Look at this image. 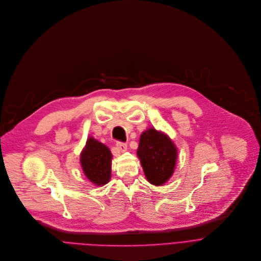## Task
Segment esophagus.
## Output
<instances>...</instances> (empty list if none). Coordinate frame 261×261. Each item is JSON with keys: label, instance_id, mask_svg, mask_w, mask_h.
<instances>
[{"label": "esophagus", "instance_id": "34e87169", "mask_svg": "<svg viewBox=\"0 0 261 261\" xmlns=\"http://www.w3.org/2000/svg\"><path fill=\"white\" fill-rule=\"evenodd\" d=\"M116 147L118 148V150H119L120 152H125V151L127 150V145L124 144V143H122V142H117V143H116Z\"/></svg>", "mask_w": 261, "mask_h": 261}]
</instances>
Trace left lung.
I'll return each instance as SVG.
<instances>
[{"mask_svg":"<svg viewBox=\"0 0 261 261\" xmlns=\"http://www.w3.org/2000/svg\"><path fill=\"white\" fill-rule=\"evenodd\" d=\"M148 182L165 184L173 175L178 151L173 141L163 132L150 127L142 133L137 151Z\"/></svg>","mask_w":261,"mask_h":261,"instance_id":"8db88e82","label":"left lung"}]
</instances>
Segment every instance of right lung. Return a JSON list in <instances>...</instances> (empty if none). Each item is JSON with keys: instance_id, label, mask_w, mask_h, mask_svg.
Listing matches in <instances>:
<instances>
[{"instance_id": "obj_1", "label": "right lung", "mask_w": 261, "mask_h": 261, "mask_svg": "<svg viewBox=\"0 0 261 261\" xmlns=\"http://www.w3.org/2000/svg\"><path fill=\"white\" fill-rule=\"evenodd\" d=\"M112 153L110 149L92 137L88 138L80 154V164L86 178L96 186H102L111 179Z\"/></svg>"}]
</instances>
